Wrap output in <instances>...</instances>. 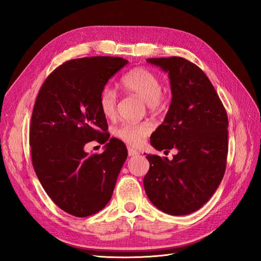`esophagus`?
<instances>
[{
    "label": "esophagus",
    "instance_id": "34e87169",
    "mask_svg": "<svg viewBox=\"0 0 261 261\" xmlns=\"http://www.w3.org/2000/svg\"><path fill=\"white\" fill-rule=\"evenodd\" d=\"M128 155L129 156H137V155H139V152H138V150L134 149L133 147L128 146Z\"/></svg>",
    "mask_w": 261,
    "mask_h": 261
}]
</instances>
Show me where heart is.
<instances>
[{"instance_id":"obj_1","label":"heart","mask_w":261,"mask_h":261,"mask_svg":"<svg viewBox=\"0 0 261 261\" xmlns=\"http://www.w3.org/2000/svg\"><path fill=\"white\" fill-rule=\"evenodd\" d=\"M121 87L128 92L139 95L149 108L155 109L162 103L163 82L158 75L144 67H136L125 73L121 81ZM98 106L106 118H114L116 116L117 95L111 88H104L98 97ZM152 131V125L148 122L123 123L116 129V137L130 145H140L143 139Z\"/></svg>"}]
</instances>
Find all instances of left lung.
I'll return each instance as SVG.
<instances>
[{
    "mask_svg": "<svg viewBox=\"0 0 261 261\" xmlns=\"http://www.w3.org/2000/svg\"><path fill=\"white\" fill-rule=\"evenodd\" d=\"M168 72L171 104L164 122L150 136V145L172 161L147 155L144 189L162 212L184 216L196 212L213 196L224 175L228 156V115L217 92L198 66L182 57L147 58Z\"/></svg>",
    "mask_w": 261,
    "mask_h": 261,
    "instance_id": "8db88e82",
    "label": "left lung"
}]
</instances>
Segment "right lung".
<instances>
[{
    "label": "right lung",
    "mask_w": 261,
    "mask_h": 261,
    "mask_svg": "<svg viewBox=\"0 0 261 261\" xmlns=\"http://www.w3.org/2000/svg\"><path fill=\"white\" fill-rule=\"evenodd\" d=\"M128 64L121 57L95 56L64 63L42 85L30 124L31 159L46 194L67 214L88 217L112 198L128 156L124 143L109 139L98 97L113 75ZM106 145L90 155L91 140Z\"/></svg>",
    "instance_id": "1"
}]
</instances>
